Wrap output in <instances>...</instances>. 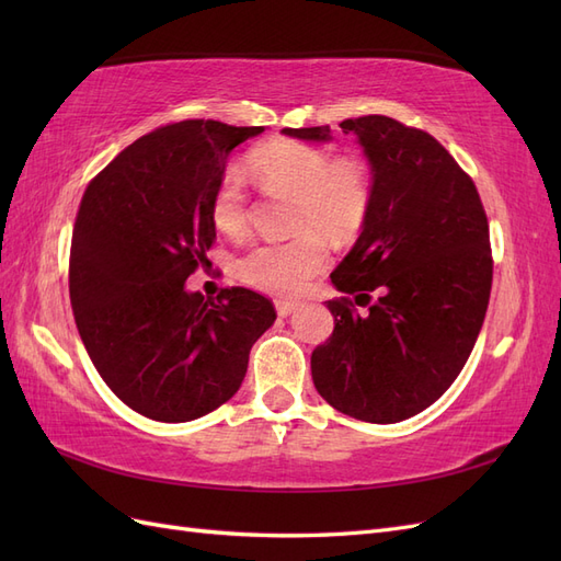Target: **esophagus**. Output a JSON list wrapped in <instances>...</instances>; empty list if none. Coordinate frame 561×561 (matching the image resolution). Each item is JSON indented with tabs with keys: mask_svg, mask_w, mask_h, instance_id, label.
Returning a JSON list of instances; mask_svg holds the SVG:
<instances>
[{
	"mask_svg": "<svg viewBox=\"0 0 561 561\" xmlns=\"http://www.w3.org/2000/svg\"><path fill=\"white\" fill-rule=\"evenodd\" d=\"M276 304V311H278V316H290V313H295L297 311V307H299V301H293V299H276L274 301Z\"/></svg>",
	"mask_w": 561,
	"mask_h": 561,
	"instance_id": "esophagus-1",
	"label": "esophagus"
}]
</instances>
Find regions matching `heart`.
Returning a JSON list of instances; mask_svg holds the SVG:
<instances>
[{"label":"heart","mask_w":561,"mask_h":561,"mask_svg":"<svg viewBox=\"0 0 561 561\" xmlns=\"http://www.w3.org/2000/svg\"><path fill=\"white\" fill-rule=\"evenodd\" d=\"M250 178L268 194L293 196V227L316 226L332 239H346L365 222L369 208V171L355 154L330 159L325 149L295 140H276L252 151ZM213 222L227 236L243 233L248 201L239 175L227 173L217 184ZM328 264V245L316 230H301L287 241L248 245L233 262V274L264 293H295Z\"/></svg>","instance_id":"1"}]
</instances>
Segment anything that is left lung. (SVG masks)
Returning <instances> with one entry per match:
<instances>
[{"label":"left lung","instance_id":"obj_1","mask_svg":"<svg viewBox=\"0 0 561 561\" xmlns=\"http://www.w3.org/2000/svg\"><path fill=\"white\" fill-rule=\"evenodd\" d=\"M339 126L365 151L371 194L358 241L330 274L353 299L328 301L334 332L311 375L342 414L398 423L445 393L478 342L494 271L489 225L472 180L433 135L381 114ZM283 133L332 140L330 126Z\"/></svg>","mask_w":561,"mask_h":561}]
</instances>
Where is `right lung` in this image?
<instances>
[{
	"mask_svg": "<svg viewBox=\"0 0 561 561\" xmlns=\"http://www.w3.org/2000/svg\"><path fill=\"white\" fill-rule=\"evenodd\" d=\"M264 126L180 122L142 135L83 192L70 299L98 375L133 412L163 423L233 398L252 344L274 325L266 297L186 290L215 241L210 215L227 159Z\"/></svg>",
	"mask_w": 561,
	"mask_h": 561,
	"instance_id": "obj_1",
	"label": "right lung"
}]
</instances>
